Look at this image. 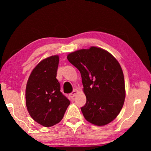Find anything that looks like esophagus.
Masks as SVG:
<instances>
[{"instance_id":"34e87169","label":"esophagus","mask_w":151,"mask_h":151,"mask_svg":"<svg viewBox=\"0 0 151 151\" xmlns=\"http://www.w3.org/2000/svg\"><path fill=\"white\" fill-rule=\"evenodd\" d=\"M77 93H78V91L76 90V89H75V90H74L72 93H70L69 94H68V96H69V98L70 99H73L74 98V96H75L76 94H77Z\"/></svg>"}]
</instances>
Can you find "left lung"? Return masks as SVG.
Returning <instances> with one entry per match:
<instances>
[{
  "label": "left lung",
  "instance_id": "left-lung-1",
  "mask_svg": "<svg viewBox=\"0 0 151 151\" xmlns=\"http://www.w3.org/2000/svg\"><path fill=\"white\" fill-rule=\"evenodd\" d=\"M67 59L81 73L86 97L81 109L85 119L97 126L113 121L125 99L124 75L118 61L109 52L95 47L70 53Z\"/></svg>",
  "mask_w": 151,
  "mask_h": 151
}]
</instances>
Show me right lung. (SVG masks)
I'll return each instance as SVG.
<instances>
[{"label": "right lung", "instance_id": "obj_1", "mask_svg": "<svg viewBox=\"0 0 151 151\" xmlns=\"http://www.w3.org/2000/svg\"><path fill=\"white\" fill-rule=\"evenodd\" d=\"M58 55L48 57L38 64L28 80L26 105L30 116L46 127L63 119L70 102L60 92L57 77Z\"/></svg>", "mask_w": 151, "mask_h": 151}]
</instances>
